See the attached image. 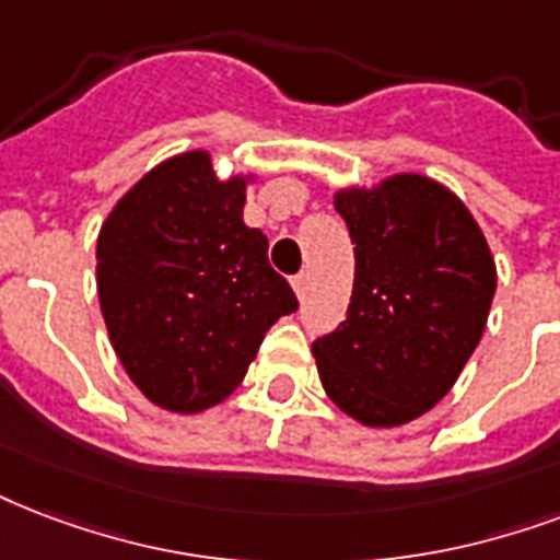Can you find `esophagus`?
Segmentation results:
<instances>
[{
	"instance_id": "esophagus-1",
	"label": "esophagus",
	"mask_w": 560,
	"mask_h": 560,
	"mask_svg": "<svg viewBox=\"0 0 560 560\" xmlns=\"http://www.w3.org/2000/svg\"><path fill=\"white\" fill-rule=\"evenodd\" d=\"M293 290H296V296H305V290H308V276L305 272L293 276Z\"/></svg>"
}]
</instances>
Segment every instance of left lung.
I'll list each match as a JSON object with an SVG mask.
<instances>
[{
	"mask_svg": "<svg viewBox=\"0 0 560 560\" xmlns=\"http://www.w3.org/2000/svg\"><path fill=\"white\" fill-rule=\"evenodd\" d=\"M355 243L347 319L314 340L328 399L370 429L432 411L479 347L497 264L469 208L420 173L335 190Z\"/></svg>",
	"mask_w": 560,
	"mask_h": 560,
	"instance_id": "obj_1",
	"label": "left lung"
}]
</instances>
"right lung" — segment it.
<instances>
[{
  "mask_svg": "<svg viewBox=\"0 0 560 560\" xmlns=\"http://www.w3.org/2000/svg\"><path fill=\"white\" fill-rule=\"evenodd\" d=\"M255 173L220 178L211 152L152 166L96 237V290L119 364L149 402L173 413L220 405L258 355L267 328L299 308L243 223Z\"/></svg>",
  "mask_w": 560,
  "mask_h": 560,
  "instance_id": "right-lung-1",
  "label": "right lung"
}]
</instances>
